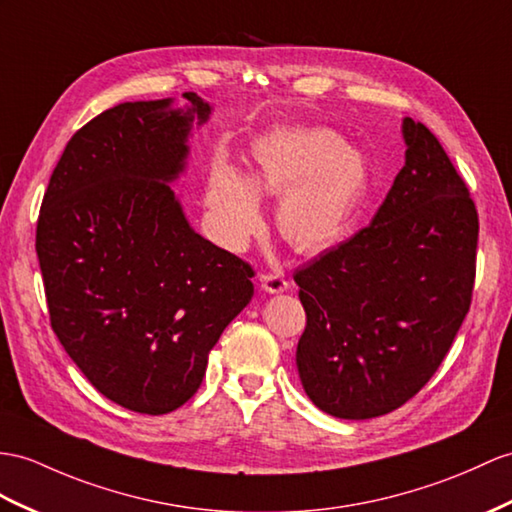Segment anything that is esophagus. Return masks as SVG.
Returning <instances> with one entry per match:
<instances>
[{
  "label": "esophagus",
  "mask_w": 512,
  "mask_h": 512,
  "mask_svg": "<svg viewBox=\"0 0 512 512\" xmlns=\"http://www.w3.org/2000/svg\"><path fill=\"white\" fill-rule=\"evenodd\" d=\"M260 286H263L267 293H284L289 289V282H286L280 271H271L260 276Z\"/></svg>",
  "instance_id": "1"
}]
</instances>
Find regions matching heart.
Here are the masks:
<instances>
[{
	"label": "heart",
	"mask_w": 512,
	"mask_h": 512,
	"mask_svg": "<svg viewBox=\"0 0 512 512\" xmlns=\"http://www.w3.org/2000/svg\"><path fill=\"white\" fill-rule=\"evenodd\" d=\"M367 162L339 134L319 126L278 128L258 139L249 182L217 165L206 186L210 219L223 241L243 245L263 215L256 193L280 197L278 232L302 254L339 243L367 189Z\"/></svg>",
	"instance_id": "heart-1"
}]
</instances>
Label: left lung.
I'll return each mask as SVG.
<instances>
[{
    "mask_svg": "<svg viewBox=\"0 0 512 512\" xmlns=\"http://www.w3.org/2000/svg\"><path fill=\"white\" fill-rule=\"evenodd\" d=\"M406 162L367 228L295 271L306 330L297 371L339 419L415 397L450 352L476 280L478 210L439 139L410 117Z\"/></svg>",
    "mask_w": 512,
    "mask_h": 512,
    "instance_id": "8db88e82",
    "label": "left lung"
}]
</instances>
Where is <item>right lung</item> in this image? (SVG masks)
Returning a JSON list of instances; mask_svg holds the SVG:
<instances>
[{"label":"right lung","mask_w":512,"mask_h":512,"mask_svg":"<svg viewBox=\"0 0 512 512\" xmlns=\"http://www.w3.org/2000/svg\"><path fill=\"white\" fill-rule=\"evenodd\" d=\"M104 110L71 136L36 223L49 321L110 402L165 415L189 402L208 354L254 295V269L199 236L171 184L191 123L210 106L184 93Z\"/></svg>","instance_id":"1"}]
</instances>
